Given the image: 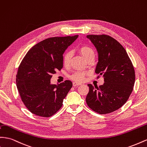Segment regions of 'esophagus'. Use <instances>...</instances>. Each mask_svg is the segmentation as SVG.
I'll list each match as a JSON object with an SVG mask.
<instances>
[{
	"label": "esophagus",
	"mask_w": 147,
	"mask_h": 147,
	"mask_svg": "<svg viewBox=\"0 0 147 147\" xmlns=\"http://www.w3.org/2000/svg\"><path fill=\"white\" fill-rule=\"evenodd\" d=\"M80 85H81V83H79V82H73V86H79Z\"/></svg>",
	"instance_id": "1"
}]
</instances>
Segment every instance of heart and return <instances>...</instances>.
Returning <instances> with one entry per match:
<instances>
[{"label": "heart", "mask_w": 147, "mask_h": 147, "mask_svg": "<svg viewBox=\"0 0 147 147\" xmlns=\"http://www.w3.org/2000/svg\"><path fill=\"white\" fill-rule=\"evenodd\" d=\"M79 52L80 53V54L86 59V60L91 56H92V55H94V53L93 49L88 46H82L81 47H80V48H79ZM72 56V53L71 51H67L66 52H65L62 57V62L64 65L67 66L70 64ZM86 75V73L85 72H77L71 76V78L75 81L81 82L84 80Z\"/></svg>", "instance_id": "obj_1"}]
</instances>
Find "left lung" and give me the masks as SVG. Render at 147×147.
Instances as JSON below:
<instances>
[{"mask_svg":"<svg viewBox=\"0 0 147 147\" xmlns=\"http://www.w3.org/2000/svg\"><path fill=\"white\" fill-rule=\"evenodd\" d=\"M96 48L98 62L95 72L104 77V84H88L86 98L90 109L100 114L117 110L127 101L134 88L136 75L125 49L108 35H87Z\"/></svg>","mask_w":147,"mask_h":147,"instance_id":"obj_1","label":"left lung"}]
</instances>
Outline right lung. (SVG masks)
Returning <instances> with one entry per match:
<instances>
[{"label":"right lung","mask_w":147,"mask_h":147,"mask_svg":"<svg viewBox=\"0 0 147 147\" xmlns=\"http://www.w3.org/2000/svg\"><path fill=\"white\" fill-rule=\"evenodd\" d=\"M78 36L46 39L31 47L23 59L16 83L22 100L31 113L49 117L61 108L72 83L65 80L52 85L51 78L63 67V54Z\"/></svg>","instance_id":"add662e5"}]
</instances>
